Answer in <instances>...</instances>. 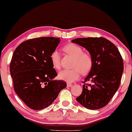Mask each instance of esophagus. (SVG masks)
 <instances>
[{
    "mask_svg": "<svg viewBox=\"0 0 132 132\" xmlns=\"http://www.w3.org/2000/svg\"><path fill=\"white\" fill-rule=\"evenodd\" d=\"M72 86V85L70 84V83H68V84H67V87H70Z\"/></svg>",
    "mask_w": 132,
    "mask_h": 132,
    "instance_id": "1",
    "label": "esophagus"
}]
</instances>
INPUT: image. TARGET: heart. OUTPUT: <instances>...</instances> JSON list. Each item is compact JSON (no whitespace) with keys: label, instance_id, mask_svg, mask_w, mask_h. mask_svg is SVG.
<instances>
[{"label":"heart","instance_id":"heart-1","mask_svg":"<svg viewBox=\"0 0 132 132\" xmlns=\"http://www.w3.org/2000/svg\"><path fill=\"white\" fill-rule=\"evenodd\" d=\"M63 51L74 58L72 62V69L63 70L59 72V79L67 82L72 83L80 76L81 73L86 74L90 70L93 59L91 55L87 52H83V49L76 44L69 43L63 47ZM52 66L56 70L60 69V55L57 50L52 52L50 56Z\"/></svg>","mask_w":132,"mask_h":132}]
</instances>
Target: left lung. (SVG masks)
I'll use <instances>...</instances> for the list:
<instances>
[{
	"label": "left lung",
	"mask_w": 132,
	"mask_h": 132,
	"mask_svg": "<svg viewBox=\"0 0 132 132\" xmlns=\"http://www.w3.org/2000/svg\"><path fill=\"white\" fill-rule=\"evenodd\" d=\"M72 43L82 46L90 54L92 66L83 85L77 102L90 110L105 106L118 90L123 72V61L117 47L104 37L73 39Z\"/></svg>",
	"instance_id": "1"
}]
</instances>
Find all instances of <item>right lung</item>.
Masks as SVG:
<instances>
[{"mask_svg":"<svg viewBox=\"0 0 132 132\" xmlns=\"http://www.w3.org/2000/svg\"><path fill=\"white\" fill-rule=\"evenodd\" d=\"M59 37H42L24 41L14 51L10 72L15 92L32 109L49 106L66 87L57 76L50 56L60 43Z\"/></svg>","mask_w":132,"mask_h":132,"instance_id":"obj_1","label":"right lung"}]
</instances>
